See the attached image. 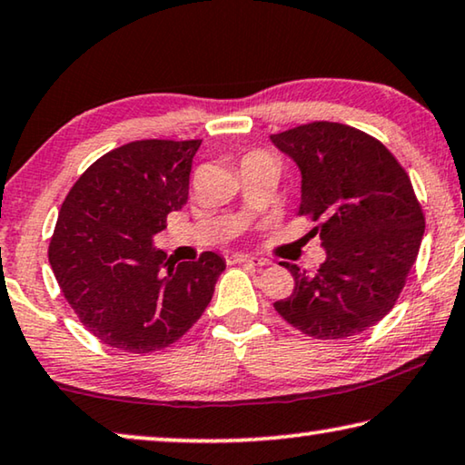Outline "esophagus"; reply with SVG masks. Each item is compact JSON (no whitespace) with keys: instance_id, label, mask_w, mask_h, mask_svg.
Listing matches in <instances>:
<instances>
[{"instance_id":"esophagus-1","label":"esophagus","mask_w":465,"mask_h":465,"mask_svg":"<svg viewBox=\"0 0 465 465\" xmlns=\"http://www.w3.org/2000/svg\"><path fill=\"white\" fill-rule=\"evenodd\" d=\"M232 261L240 264H252V267H264V264H269L267 259H259V256H244V254H235Z\"/></svg>"}]
</instances>
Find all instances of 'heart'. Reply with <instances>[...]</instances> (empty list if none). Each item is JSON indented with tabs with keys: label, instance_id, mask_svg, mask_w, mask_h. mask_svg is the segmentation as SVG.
Instances as JSON below:
<instances>
[{
	"label": "heart",
	"instance_id": "obj_1",
	"mask_svg": "<svg viewBox=\"0 0 465 465\" xmlns=\"http://www.w3.org/2000/svg\"><path fill=\"white\" fill-rule=\"evenodd\" d=\"M248 157H267V154H264V153H259V151H256V153H250V154H248Z\"/></svg>",
	"mask_w": 465,
	"mask_h": 465
}]
</instances>
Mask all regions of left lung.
I'll return each mask as SVG.
<instances>
[{
	"label": "left lung",
	"mask_w": 465,
	"mask_h": 465,
	"mask_svg": "<svg viewBox=\"0 0 465 465\" xmlns=\"http://www.w3.org/2000/svg\"><path fill=\"white\" fill-rule=\"evenodd\" d=\"M271 140L298 163V215L327 248L316 272L282 262L296 287L272 306L312 339L362 333L391 312L418 259L424 213L410 175L381 140L345 124H302Z\"/></svg>",
	"instance_id": "8db88e82"
}]
</instances>
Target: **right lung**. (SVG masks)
Instances as JSON below:
<instances>
[{"label": "right lung", "mask_w": 465, "mask_h": 465, "mask_svg": "<svg viewBox=\"0 0 465 465\" xmlns=\"http://www.w3.org/2000/svg\"><path fill=\"white\" fill-rule=\"evenodd\" d=\"M203 140H134L99 157L65 196L49 262L78 321L109 348L151 353L201 319L225 262L215 252L173 262L153 248L188 201Z\"/></svg>", "instance_id": "add662e5"}]
</instances>
